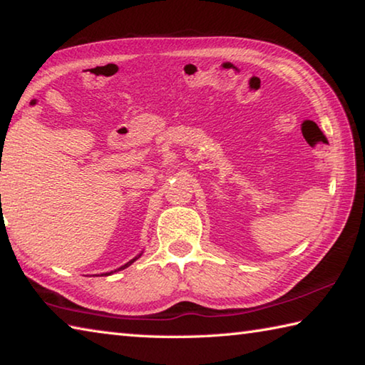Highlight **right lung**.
I'll use <instances>...</instances> for the list:
<instances>
[{"instance_id": "1", "label": "right lung", "mask_w": 365, "mask_h": 365, "mask_svg": "<svg viewBox=\"0 0 365 365\" xmlns=\"http://www.w3.org/2000/svg\"><path fill=\"white\" fill-rule=\"evenodd\" d=\"M138 257H140V256H138ZM138 257H135V259H132V261H130V262H127L125 265H122V267H119V269H117V270H122V269H125V267H128V265H130V264H133L135 261H137V259H138ZM114 272H115V270H114ZM104 275H109V274H104Z\"/></svg>"}]
</instances>
